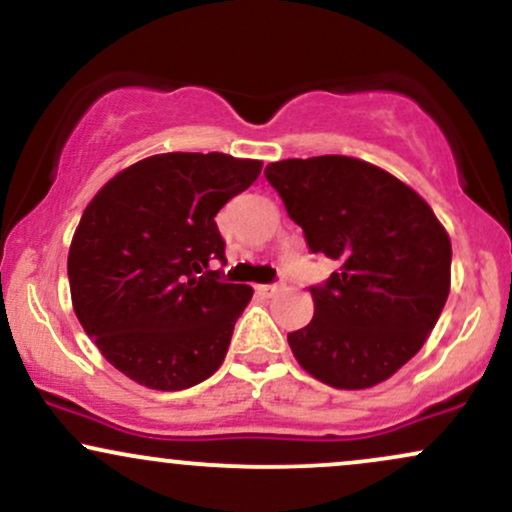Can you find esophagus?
<instances>
[{
  "label": "esophagus",
  "mask_w": 512,
  "mask_h": 512,
  "mask_svg": "<svg viewBox=\"0 0 512 512\" xmlns=\"http://www.w3.org/2000/svg\"><path fill=\"white\" fill-rule=\"evenodd\" d=\"M257 291L264 293V296H274V293L281 291V284H264V286H257Z\"/></svg>",
  "instance_id": "34e87169"
}]
</instances>
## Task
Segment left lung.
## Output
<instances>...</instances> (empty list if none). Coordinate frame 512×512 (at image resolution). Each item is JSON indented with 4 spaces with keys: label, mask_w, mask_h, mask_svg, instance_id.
<instances>
[{
    "label": "left lung",
    "mask_w": 512,
    "mask_h": 512,
    "mask_svg": "<svg viewBox=\"0 0 512 512\" xmlns=\"http://www.w3.org/2000/svg\"><path fill=\"white\" fill-rule=\"evenodd\" d=\"M264 175L308 248L339 264L310 289L313 320L289 334L296 361L337 390L392 378L419 354L448 301L443 223L407 182L361 158H286Z\"/></svg>",
    "instance_id": "1"
}]
</instances>
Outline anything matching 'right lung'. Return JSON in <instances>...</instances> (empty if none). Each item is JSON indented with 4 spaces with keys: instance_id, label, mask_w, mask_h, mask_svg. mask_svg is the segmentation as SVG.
<instances>
[{
    "instance_id": "add662e5",
    "label": "right lung",
    "mask_w": 512,
    "mask_h": 512,
    "mask_svg": "<svg viewBox=\"0 0 512 512\" xmlns=\"http://www.w3.org/2000/svg\"><path fill=\"white\" fill-rule=\"evenodd\" d=\"M255 158L156 154L110 178L69 245L74 313L122 375L175 392L214 375L252 289L211 272L226 262L214 216L248 190Z\"/></svg>"
}]
</instances>
